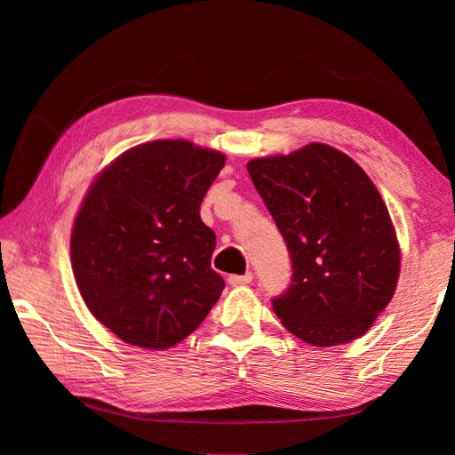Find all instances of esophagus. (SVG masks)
<instances>
[{
  "mask_svg": "<svg viewBox=\"0 0 455 455\" xmlns=\"http://www.w3.org/2000/svg\"><path fill=\"white\" fill-rule=\"evenodd\" d=\"M252 282V272H246V274H243V275H230L228 277V283L233 285V287H236V285H246V283H250Z\"/></svg>",
  "mask_w": 455,
  "mask_h": 455,
  "instance_id": "esophagus-1",
  "label": "esophagus"
}]
</instances>
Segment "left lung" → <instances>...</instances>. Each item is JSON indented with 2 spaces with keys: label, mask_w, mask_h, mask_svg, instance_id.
Returning <instances> with one entry per match:
<instances>
[{
  "label": "left lung",
  "mask_w": 455,
  "mask_h": 455,
  "mask_svg": "<svg viewBox=\"0 0 455 455\" xmlns=\"http://www.w3.org/2000/svg\"><path fill=\"white\" fill-rule=\"evenodd\" d=\"M246 168L291 256V285L274 313L307 344L355 340L399 279V243L379 191L350 156L318 142Z\"/></svg>",
  "instance_id": "1"
}]
</instances>
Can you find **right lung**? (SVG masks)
<instances>
[{
  "label": "right lung",
  "mask_w": 455,
  "mask_h": 455,
  "mask_svg": "<svg viewBox=\"0 0 455 455\" xmlns=\"http://www.w3.org/2000/svg\"><path fill=\"white\" fill-rule=\"evenodd\" d=\"M225 162L189 140H152L92 183L74 222L72 267L92 315L123 342L176 346L220 297L217 240L199 207Z\"/></svg>",
  "instance_id": "add662e5"
}]
</instances>
